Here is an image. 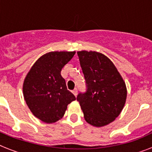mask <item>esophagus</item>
<instances>
[{
    "instance_id": "34e87169",
    "label": "esophagus",
    "mask_w": 152,
    "mask_h": 152,
    "mask_svg": "<svg viewBox=\"0 0 152 152\" xmlns=\"http://www.w3.org/2000/svg\"><path fill=\"white\" fill-rule=\"evenodd\" d=\"M72 92L73 93V95H75V96H76V95H77V93H78V90H77V88H75V89H74V90L72 91Z\"/></svg>"
}]
</instances>
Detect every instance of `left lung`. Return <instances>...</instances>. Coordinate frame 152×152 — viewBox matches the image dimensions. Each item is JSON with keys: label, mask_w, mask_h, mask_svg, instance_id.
Listing matches in <instances>:
<instances>
[{"label": "left lung", "mask_w": 152, "mask_h": 152, "mask_svg": "<svg viewBox=\"0 0 152 152\" xmlns=\"http://www.w3.org/2000/svg\"><path fill=\"white\" fill-rule=\"evenodd\" d=\"M80 66L86 81V91L79 93L84 119L102 127L118 117L125 106L127 91L122 77L113 62L95 51H79Z\"/></svg>", "instance_id": "left-lung-1"}]
</instances>
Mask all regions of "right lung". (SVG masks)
<instances>
[{
	"mask_svg": "<svg viewBox=\"0 0 152 152\" xmlns=\"http://www.w3.org/2000/svg\"><path fill=\"white\" fill-rule=\"evenodd\" d=\"M76 52H50L32 66L24 80V99L32 113L46 123H53L64 116L67 106L76 97L61 75L62 68Z\"/></svg>",
	"mask_w": 152,
	"mask_h": 152,
	"instance_id": "1",
	"label": "right lung"
}]
</instances>
